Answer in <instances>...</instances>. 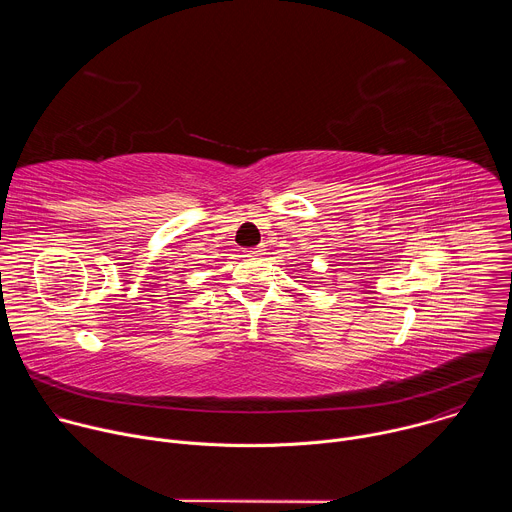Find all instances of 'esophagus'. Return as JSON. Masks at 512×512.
<instances>
[{
	"label": "esophagus",
	"mask_w": 512,
	"mask_h": 512,
	"mask_svg": "<svg viewBox=\"0 0 512 512\" xmlns=\"http://www.w3.org/2000/svg\"><path fill=\"white\" fill-rule=\"evenodd\" d=\"M261 255H265V249H263V247H257V249L247 251V257H261Z\"/></svg>",
	"instance_id": "esophagus-1"
}]
</instances>
